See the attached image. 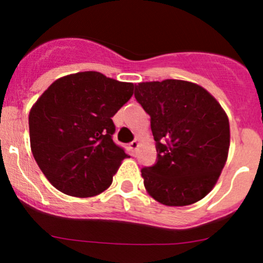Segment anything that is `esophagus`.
Instances as JSON below:
<instances>
[{"label":"esophagus","instance_id":"obj_1","mask_svg":"<svg viewBox=\"0 0 263 263\" xmlns=\"http://www.w3.org/2000/svg\"><path fill=\"white\" fill-rule=\"evenodd\" d=\"M137 147H139V141H136V140H135V141L129 142V148H131V150L134 151V153H136Z\"/></svg>","mask_w":263,"mask_h":263}]
</instances>
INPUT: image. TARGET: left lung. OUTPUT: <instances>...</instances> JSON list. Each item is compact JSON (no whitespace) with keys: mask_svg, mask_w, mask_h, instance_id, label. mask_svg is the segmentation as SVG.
<instances>
[{"mask_svg":"<svg viewBox=\"0 0 263 263\" xmlns=\"http://www.w3.org/2000/svg\"><path fill=\"white\" fill-rule=\"evenodd\" d=\"M135 98L150 116L156 163L141 169L148 195L166 206H187L214 188L228 159L229 119L200 85L140 82Z\"/></svg>","mask_w":263,"mask_h":263,"instance_id":"1","label":"left lung"}]
</instances>
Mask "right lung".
Listing matches in <instances>:
<instances>
[{
  "label": "right lung",
  "instance_id": "right-lung-1",
  "mask_svg": "<svg viewBox=\"0 0 263 263\" xmlns=\"http://www.w3.org/2000/svg\"><path fill=\"white\" fill-rule=\"evenodd\" d=\"M134 84L95 71L55 80L29 113L34 159L53 187L91 197L112 184L128 158L113 141L112 117L131 99Z\"/></svg>",
  "mask_w": 263,
  "mask_h": 263
}]
</instances>
